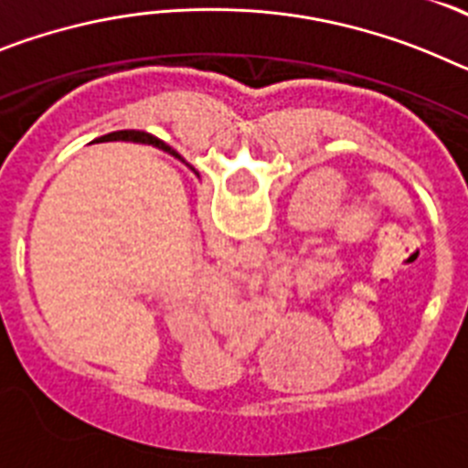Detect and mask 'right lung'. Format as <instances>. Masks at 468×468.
I'll use <instances>...</instances> for the list:
<instances>
[{"label":"right lung","mask_w":468,"mask_h":468,"mask_svg":"<svg viewBox=\"0 0 468 468\" xmlns=\"http://www.w3.org/2000/svg\"><path fill=\"white\" fill-rule=\"evenodd\" d=\"M112 138H126V140H133V143L152 144V147H159V150H164V152H171L173 156H177V159H180V154H177V152H173L171 147L164 143V140L154 138L152 133H144V131H114V133H112Z\"/></svg>","instance_id":"right-lung-1"}]
</instances>
